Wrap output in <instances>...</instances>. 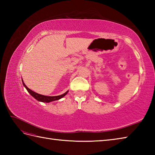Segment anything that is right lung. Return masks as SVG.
Returning a JSON list of instances; mask_svg holds the SVG:
<instances>
[{"instance_id": "obj_1", "label": "right lung", "mask_w": 155, "mask_h": 155, "mask_svg": "<svg viewBox=\"0 0 155 155\" xmlns=\"http://www.w3.org/2000/svg\"><path fill=\"white\" fill-rule=\"evenodd\" d=\"M22 84H23V85H24V87L26 88V89L27 90V91L28 92V93H30L32 95V96L35 98V99H37L38 101L43 102V103H50V102H52V101H57V100L61 99V98L64 97L65 95L68 93V91H67L65 93L62 94L61 95H58V96H54V97L45 96V95H42V94H38L37 93H35V92L31 90L30 88H28L27 86H26V84L24 83V82H23V81H22Z\"/></svg>"}]
</instances>
